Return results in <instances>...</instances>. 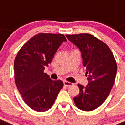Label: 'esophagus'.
Listing matches in <instances>:
<instances>
[{"mask_svg":"<svg viewBox=\"0 0 125 125\" xmlns=\"http://www.w3.org/2000/svg\"><path fill=\"white\" fill-rule=\"evenodd\" d=\"M73 84L72 83H70L69 81H64V85L65 86H72Z\"/></svg>","mask_w":125,"mask_h":125,"instance_id":"esophagus-1","label":"esophagus"}]
</instances>
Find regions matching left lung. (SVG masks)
I'll return each instance as SVG.
<instances>
[{"mask_svg": "<svg viewBox=\"0 0 125 125\" xmlns=\"http://www.w3.org/2000/svg\"><path fill=\"white\" fill-rule=\"evenodd\" d=\"M66 36L81 52L89 81L86 87L78 84L80 92L74 97V102L82 111H93L105 101L113 86L117 71L116 60L109 46L92 34Z\"/></svg>", "mask_w": 125, "mask_h": 125, "instance_id": "1", "label": "left lung"}]
</instances>
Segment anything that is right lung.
I'll use <instances>...</instances> for the list:
<instances>
[{
    "label": "right lung",
    "instance_id": "obj_1",
    "mask_svg": "<svg viewBox=\"0 0 125 125\" xmlns=\"http://www.w3.org/2000/svg\"><path fill=\"white\" fill-rule=\"evenodd\" d=\"M63 41L66 39L62 34H37L22 46L15 57L16 86L24 103L34 111L51 109L63 87L62 81H52L44 72Z\"/></svg>",
    "mask_w": 125,
    "mask_h": 125
}]
</instances>
